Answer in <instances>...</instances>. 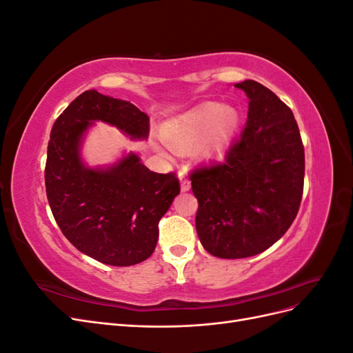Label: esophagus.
Here are the masks:
<instances>
[{"mask_svg":"<svg viewBox=\"0 0 353 353\" xmlns=\"http://www.w3.org/2000/svg\"><path fill=\"white\" fill-rule=\"evenodd\" d=\"M179 184H181V191H183V193H185V191H190L191 184H190V181L185 178L184 174H179Z\"/></svg>","mask_w":353,"mask_h":353,"instance_id":"obj_1","label":"esophagus"}]
</instances>
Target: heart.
<instances>
[{
  "label": "heart",
  "instance_id": "obj_1",
  "mask_svg": "<svg viewBox=\"0 0 353 353\" xmlns=\"http://www.w3.org/2000/svg\"><path fill=\"white\" fill-rule=\"evenodd\" d=\"M240 116L231 105L206 103L183 116L163 123L162 137L176 153H185L194 147V157L210 160L221 156L232 141ZM162 156L169 157L166 147H159Z\"/></svg>",
  "mask_w": 353,
  "mask_h": 353
}]
</instances>
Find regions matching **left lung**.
I'll use <instances>...</instances> for the list:
<instances>
[{
  "mask_svg": "<svg viewBox=\"0 0 353 353\" xmlns=\"http://www.w3.org/2000/svg\"><path fill=\"white\" fill-rule=\"evenodd\" d=\"M234 87L249 99L245 128L222 163L190 176L200 243L222 259L249 258L279 241L297 215L305 176L293 112L259 82L245 79Z\"/></svg>",
  "mask_w": 353,
  "mask_h": 353,
  "instance_id": "1",
  "label": "left lung"
}]
</instances>
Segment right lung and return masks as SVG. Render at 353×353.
I'll use <instances>...</instances> for the list:
<instances>
[{"instance_id": "add662e5", "label": "right lung", "mask_w": 353, "mask_h": 353, "mask_svg": "<svg viewBox=\"0 0 353 353\" xmlns=\"http://www.w3.org/2000/svg\"><path fill=\"white\" fill-rule=\"evenodd\" d=\"M95 122L116 126L131 140L148 138L150 119L132 103L82 92L52 125L47 197L57 225L79 252L105 265L131 266L154 252L159 221L179 194V183L174 172H153L132 152L108 166H88L82 143Z\"/></svg>"}]
</instances>
